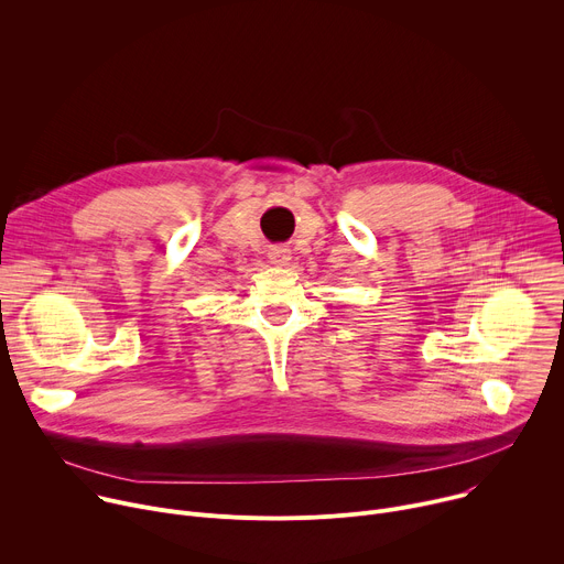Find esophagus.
<instances>
[{"mask_svg":"<svg viewBox=\"0 0 564 564\" xmlns=\"http://www.w3.org/2000/svg\"><path fill=\"white\" fill-rule=\"evenodd\" d=\"M268 257H270V263H272V265H279V268H281V265H288V261H290V250L283 248V246H276V248L270 250Z\"/></svg>","mask_w":564,"mask_h":564,"instance_id":"34e87169","label":"esophagus"}]
</instances>
